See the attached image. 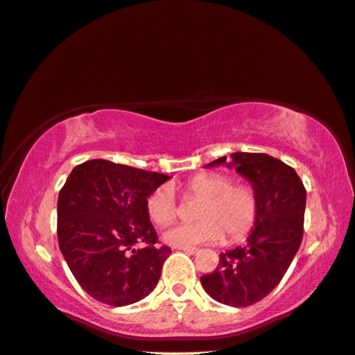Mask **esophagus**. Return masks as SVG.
<instances>
[{
	"label": "esophagus",
	"mask_w": 355,
	"mask_h": 355,
	"mask_svg": "<svg viewBox=\"0 0 355 355\" xmlns=\"http://www.w3.org/2000/svg\"><path fill=\"white\" fill-rule=\"evenodd\" d=\"M177 248H178V250H183V252L189 253V255H194V253L199 252V248H196V247H177Z\"/></svg>",
	"instance_id": "1"
}]
</instances>
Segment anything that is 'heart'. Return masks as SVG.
I'll return each mask as SVG.
<instances>
[{"instance_id":"heart-1","label":"heart","mask_w":355,"mask_h":355,"mask_svg":"<svg viewBox=\"0 0 355 355\" xmlns=\"http://www.w3.org/2000/svg\"><path fill=\"white\" fill-rule=\"evenodd\" d=\"M187 198L200 199L194 210L198 221L178 225L164 234L171 245L189 247L216 242H237L252 231L260 211V198L253 184L234 182L220 172H200L183 184ZM146 214L157 226L177 220L178 205L173 189L167 184L156 188L146 198Z\"/></svg>"}]
</instances>
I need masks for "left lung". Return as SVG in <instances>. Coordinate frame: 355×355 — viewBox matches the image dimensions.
<instances>
[{
  "mask_svg": "<svg viewBox=\"0 0 355 355\" xmlns=\"http://www.w3.org/2000/svg\"><path fill=\"white\" fill-rule=\"evenodd\" d=\"M226 156L207 166H220ZM228 166L255 187L260 211L244 245L220 253L218 266L200 284L218 303L245 308L277 287L304 231L306 188L293 167L264 153H232Z\"/></svg>",
  "mask_w": 355,
  "mask_h": 355,
  "instance_id": "obj_1",
  "label": "left lung"
}]
</instances>
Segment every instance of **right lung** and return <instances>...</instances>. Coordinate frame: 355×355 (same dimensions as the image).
Segmentation results:
<instances>
[{
  "mask_svg": "<svg viewBox=\"0 0 355 355\" xmlns=\"http://www.w3.org/2000/svg\"><path fill=\"white\" fill-rule=\"evenodd\" d=\"M171 178L107 159L79 164L57 202V237L63 258L94 300L137 303L159 282L172 250L159 245L146 198Z\"/></svg>",
  "mask_w": 355,
  "mask_h": 355,
  "instance_id": "right-lung-1",
  "label": "right lung"
}]
</instances>
